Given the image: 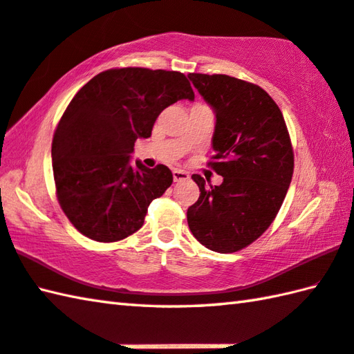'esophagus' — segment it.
<instances>
[{"label":"esophagus","instance_id":"34e87169","mask_svg":"<svg viewBox=\"0 0 354 354\" xmlns=\"http://www.w3.org/2000/svg\"><path fill=\"white\" fill-rule=\"evenodd\" d=\"M172 178H174V182H182V180H188L189 174L182 169H174L172 171Z\"/></svg>","mask_w":354,"mask_h":354}]
</instances>
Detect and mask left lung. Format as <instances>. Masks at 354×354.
Wrapping results in <instances>:
<instances>
[{
	"label": "left lung",
	"instance_id": "left-lung-1",
	"mask_svg": "<svg viewBox=\"0 0 354 354\" xmlns=\"http://www.w3.org/2000/svg\"><path fill=\"white\" fill-rule=\"evenodd\" d=\"M188 77L216 114L214 162L208 165L223 182L206 186L203 177L192 176L200 197L186 217L206 248L236 252L262 236L281 209L295 169L290 134L260 86L220 73Z\"/></svg>",
	"mask_w": 354,
	"mask_h": 354
}]
</instances>
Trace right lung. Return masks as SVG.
Wrapping results in <instances>:
<instances>
[{"instance_id": "right-lung-1", "label": "right lung", "mask_w": 354, "mask_h": 354, "mask_svg": "<svg viewBox=\"0 0 354 354\" xmlns=\"http://www.w3.org/2000/svg\"><path fill=\"white\" fill-rule=\"evenodd\" d=\"M178 100H194L182 72L145 68L104 71L71 100L53 134L52 168L59 206L83 236L117 242L142 228L172 172L138 160L132 166L131 154Z\"/></svg>"}]
</instances>
